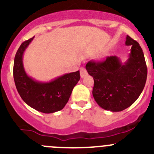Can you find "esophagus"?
Returning a JSON list of instances; mask_svg holds the SVG:
<instances>
[{
  "label": "esophagus",
  "instance_id": "1",
  "mask_svg": "<svg viewBox=\"0 0 154 154\" xmlns=\"http://www.w3.org/2000/svg\"><path fill=\"white\" fill-rule=\"evenodd\" d=\"M80 74H81V77H82V78H84L85 76H86V75H88V72H87L86 69H85V68H84V67L81 68Z\"/></svg>",
  "mask_w": 154,
  "mask_h": 154
}]
</instances>
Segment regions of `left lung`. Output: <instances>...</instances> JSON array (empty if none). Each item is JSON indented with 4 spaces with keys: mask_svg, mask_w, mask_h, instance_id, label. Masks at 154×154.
Returning a JSON list of instances; mask_svg holds the SVG:
<instances>
[{
    "mask_svg": "<svg viewBox=\"0 0 154 154\" xmlns=\"http://www.w3.org/2000/svg\"><path fill=\"white\" fill-rule=\"evenodd\" d=\"M126 45H131V52L125 63L116 56H110L102 61L91 60L85 66L94 77V100L100 107L111 112H121L132 106L147 80V65L141 46L129 36Z\"/></svg>",
    "mask_w": 154,
    "mask_h": 154,
    "instance_id": "8db88e82",
    "label": "left lung"
}]
</instances>
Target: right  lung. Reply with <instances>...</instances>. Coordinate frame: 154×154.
Here are the masks:
<instances>
[{
	"instance_id": "obj_1",
	"label": "right lung",
	"mask_w": 154,
	"mask_h": 154,
	"mask_svg": "<svg viewBox=\"0 0 154 154\" xmlns=\"http://www.w3.org/2000/svg\"><path fill=\"white\" fill-rule=\"evenodd\" d=\"M33 37L22 42L14 59L13 78L16 89L26 104L35 110L49 114L61 110L80 79L79 71L65 74L50 82H39L29 77L22 61L24 51Z\"/></svg>"
}]
</instances>
